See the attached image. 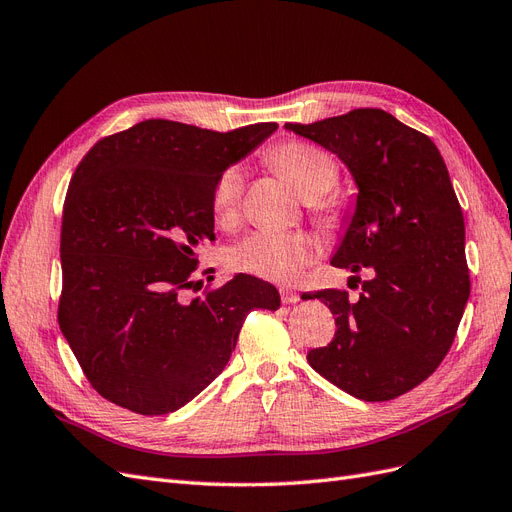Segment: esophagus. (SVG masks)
Wrapping results in <instances>:
<instances>
[{
	"label": "esophagus",
	"mask_w": 512,
	"mask_h": 512,
	"mask_svg": "<svg viewBox=\"0 0 512 512\" xmlns=\"http://www.w3.org/2000/svg\"><path fill=\"white\" fill-rule=\"evenodd\" d=\"M280 294H282V303H286V305H292V303H299L301 301L299 292H294L292 288H282Z\"/></svg>",
	"instance_id": "esophagus-1"
}]
</instances>
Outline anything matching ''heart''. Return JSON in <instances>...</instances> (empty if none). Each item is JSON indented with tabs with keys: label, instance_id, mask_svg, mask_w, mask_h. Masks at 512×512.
Instances as JSON below:
<instances>
[{
	"label": "heart",
	"instance_id": "obj_1",
	"mask_svg": "<svg viewBox=\"0 0 512 512\" xmlns=\"http://www.w3.org/2000/svg\"><path fill=\"white\" fill-rule=\"evenodd\" d=\"M269 162L292 183L305 200L327 196L339 181V164L327 149L303 141H286L269 151ZM243 196V173L239 166H228L211 192L215 220L228 224L237 218ZM322 220L339 224L342 213L333 205H322ZM318 256V243L305 232L252 230L232 243L226 252V265L232 271L252 273L271 282H294L303 269Z\"/></svg>",
	"mask_w": 512,
	"mask_h": 512
}]
</instances>
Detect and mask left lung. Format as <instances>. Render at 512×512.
I'll return each mask as SVG.
<instances>
[{
  "label": "left lung",
  "instance_id": "obj_1",
  "mask_svg": "<svg viewBox=\"0 0 512 512\" xmlns=\"http://www.w3.org/2000/svg\"><path fill=\"white\" fill-rule=\"evenodd\" d=\"M286 130L348 166L359 196L331 265L371 271L356 301L335 288L307 294L337 327L307 361L356 399H395L438 369L470 297L466 224L446 164L429 136L382 108Z\"/></svg>",
  "mask_w": 512,
  "mask_h": 512
}]
</instances>
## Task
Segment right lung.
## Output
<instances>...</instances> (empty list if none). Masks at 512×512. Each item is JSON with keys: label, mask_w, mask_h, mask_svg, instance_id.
<instances>
[{"label": "right lung", "mask_w": 512, "mask_h": 512, "mask_svg": "<svg viewBox=\"0 0 512 512\" xmlns=\"http://www.w3.org/2000/svg\"><path fill=\"white\" fill-rule=\"evenodd\" d=\"M277 123L232 132L147 119L104 136L76 166L61 218L59 329L89 384L136 414L175 412L222 374L252 309L280 292L239 273L203 297L213 185Z\"/></svg>", "instance_id": "1"}]
</instances>
